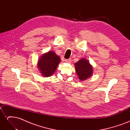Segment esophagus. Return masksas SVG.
Returning <instances> with one entry per match:
<instances>
[{
    "mask_svg": "<svg viewBox=\"0 0 130 130\" xmlns=\"http://www.w3.org/2000/svg\"><path fill=\"white\" fill-rule=\"evenodd\" d=\"M65 61H66V62H68V63H70V62H71V61H72V60H71V58L66 59V60H65Z\"/></svg>",
    "mask_w": 130,
    "mask_h": 130,
    "instance_id": "obj_1",
    "label": "esophagus"
}]
</instances>
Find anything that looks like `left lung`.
<instances>
[{
    "label": "left lung",
    "instance_id": "1",
    "mask_svg": "<svg viewBox=\"0 0 130 130\" xmlns=\"http://www.w3.org/2000/svg\"><path fill=\"white\" fill-rule=\"evenodd\" d=\"M76 74L78 78L83 81L87 79L92 75L93 73V68L89 64V62L85 58L81 59L75 64Z\"/></svg>",
    "mask_w": 130,
    "mask_h": 130
}]
</instances>
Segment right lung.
Instances as JSON below:
<instances>
[{"instance_id":"obj_1","label":"right lung","mask_w":130,"mask_h":130,"mask_svg":"<svg viewBox=\"0 0 130 130\" xmlns=\"http://www.w3.org/2000/svg\"><path fill=\"white\" fill-rule=\"evenodd\" d=\"M60 61V57L56 55L55 53L49 52L41 57L37 65L42 75L49 77L55 72Z\"/></svg>"}]
</instances>
